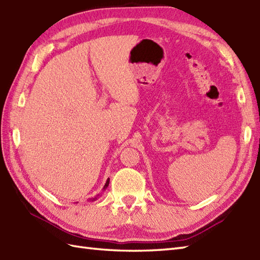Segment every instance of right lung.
I'll return each instance as SVG.
<instances>
[{
    "label": "right lung",
    "mask_w": 260,
    "mask_h": 260,
    "mask_svg": "<svg viewBox=\"0 0 260 260\" xmlns=\"http://www.w3.org/2000/svg\"><path fill=\"white\" fill-rule=\"evenodd\" d=\"M108 184H110V179H107V182H106V184H105V186H104V188H103V189H106V188H107V186H108ZM95 199H96V197H95V198H93L92 201H95Z\"/></svg>",
    "instance_id": "add662e5"
}]
</instances>
